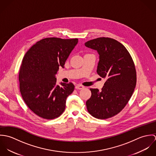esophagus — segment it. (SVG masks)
<instances>
[{"label": "esophagus", "mask_w": 156, "mask_h": 156, "mask_svg": "<svg viewBox=\"0 0 156 156\" xmlns=\"http://www.w3.org/2000/svg\"><path fill=\"white\" fill-rule=\"evenodd\" d=\"M75 88H76V89H83L85 87L81 85H77Z\"/></svg>", "instance_id": "esophagus-1"}]
</instances>
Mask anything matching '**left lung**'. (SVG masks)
<instances>
[{
	"mask_svg": "<svg viewBox=\"0 0 156 156\" xmlns=\"http://www.w3.org/2000/svg\"><path fill=\"white\" fill-rule=\"evenodd\" d=\"M85 45L98 53L97 72L106 79L101 90L90 89L87 108L94 117L107 119L121 111L133 93L136 85L133 61L126 48L114 39L101 37Z\"/></svg>",
	"mask_w": 156,
	"mask_h": 156,
	"instance_id": "obj_1",
	"label": "left lung"
}]
</instances>
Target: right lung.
<instances>
[{
	"mask_svg": "<svg viewBox=\"0 0 156 156\" xmlns=\"http://www.w3.org/2000/svg\"><path fill=\"white\" fill-rule=\"evenodd\" d=\"M78 39L46 38L26 52L19 73L23 99L36 115L47 119L59 116L65 110L66 99L74 89L72 83L56 84L59 67H64Z\"/></svg>",
	"mask_w": 156,
	"mask_h": 156,
	"instance_id": "right-lung-1",
	"label": "right lung"
}]
</instances>
